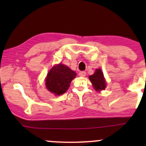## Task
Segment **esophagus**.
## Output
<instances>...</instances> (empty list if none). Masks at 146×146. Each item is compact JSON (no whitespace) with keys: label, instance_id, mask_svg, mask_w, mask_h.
I'll return each instance as SVG.
<instances>
[{"label":"esophagus","instance_id":"1","mask_svg":"<svg viewBox=\"0 0 146 146\" xmlns=\"http://www.w3.org/2000/svg\"><path fill=\"white\" fill-rule=\"evenodd\" d=\"M85 75H86V73L85 71H80L79 72V76L80 77H85Z\"/></svg>","mask_w":146,"mask_h":146}]
</instances>
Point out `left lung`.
Segmentation results:
<instances>
[{
  "instance_id": "8db88e82",
  "label": "left lung",
  "mask_w": 146,
  "mask_h": 146,
  "mask_svg": "<svg viewBox=\"0 0 146 146\" xmlns=\"http://www.w3.org/2000/svg\"><path fill=\"white\" fill-rule=\"evenodd\" d=\"M89 78L95 90L100 91L105 89L107 84L101 69H96L94 74L89 76Z\"/></svg>"
}]
</instances>
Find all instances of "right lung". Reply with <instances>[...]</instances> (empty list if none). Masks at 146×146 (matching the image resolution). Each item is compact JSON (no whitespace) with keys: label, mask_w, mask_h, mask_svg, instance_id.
Listing matches in <instances>:
<instances>
[{"label":"right lung","mask_w":146,"mask_h":146,"mask_svg":"<svg viewBox=\"0 0 146 146\" xmlns=\"http://www.w3.org/2000/svg\"><path fill=\"white\" fill-rule=\"evenodd\" d=\"M76 72L66 65L59 64L53 66L46 78V87L49 92L57 95L65 93L70 82L76 76Z\"/></svg>","instance_id":"obj_1"}]
</instances>
